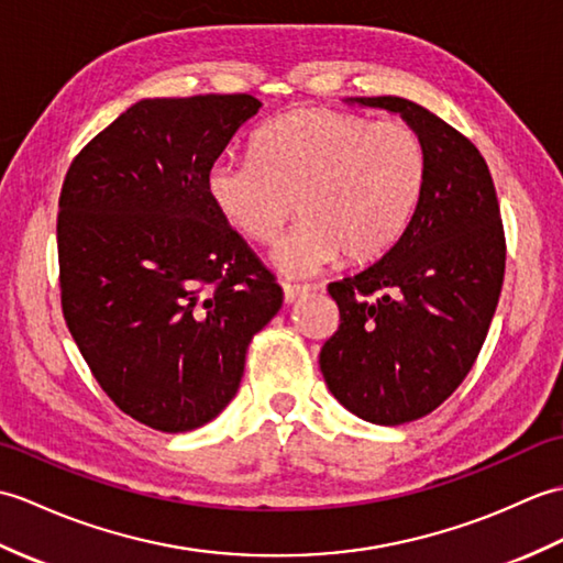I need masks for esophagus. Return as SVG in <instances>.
I'll return each instance as SVG.
<instances>
[{"label": "esophagus", "mask_w": 563, "mask_h": 563, "mask_svg": "<svg viewBox=\"0 0 563 563\" xmlns=\"http://www.w3.org/2000/svg\"><path fill=\"white\" fill-rule=\"evenodd\" d=\"M310 289L308 286H298V284H284V303L291 306L296 303L298 298H303Z\"/></svg>", "instance_id": "obj_1"}]
</instances>
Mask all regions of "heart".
Returning a JSON list of instances; mask_svg holds the SVG:
<instances>
[{
  "label": "heart",
  "instance_id": "b5f03b06",
  "mask_svg": "<svg viewBox=\"0 0 563 563\" xmlns=\"http://www.w3.org/2000/svg\"><path fill=\"white\" fill-rule=\"evenodd\" d=\"M255 156H219L207 192L243 239H279L294 202L303 219L274 253L286 277H313L344 253L364 262L409 229L429 178L427 146L407 122L303 108L265 124Z\"/></svg>",
  "mask_w": 563,
  "mask_h": 563
}]
</instances>
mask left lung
Returning <instances> with one entry per match:
<instances>
[{"label": "left lung", "mask_w": 563, "mask_h": 563, "mask_svg": "<svg viewBox=\"0 0 563 563\" xmlns=\"http://www.w3.org/2000/svg\"><path fill=\"white\" fill-rule=\"evenodd\" d=\"M346 103L395 112L429 158L427 190L402 239L328 286L340 330L322 344V378L352 415L397 427L445 402L479 354L504 284L501 211L477 146L439 115L399 96Z\"/></svg>", "instance_id": "8db88e82"}]
</instances>
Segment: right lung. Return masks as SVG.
Segmentation results:
<instances>
[{"label":"right lung","instance_id":"obj_1","mask_svg":"<svg viewBox=\"0 0 563 563\" xmlns=\"http://www.w3.org/2000/svg\"><path fill=\"white\" fill-rule=\"evenodd\" d=\"M260 108L247 93L142 98L62 185V313L112 402L156 431L221 415L284 301L207 192L209 166Z\"/></svg>","mask_w":563,"mask_h":563}]
</instances>
